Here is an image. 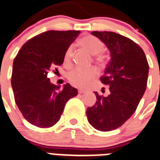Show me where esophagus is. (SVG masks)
Segmentation results:
<instances>
[{"label":"esophagus","mask_w":160,"mask_h":160,"mask_svg":"<svg viewBox=\"0 0 160 160\" xmlns=\"http://www.w3.org/2000/svg\"><path fill=\"white\" fill-rule=\"evenodd\" d=\"M85 92H86V90H84V89H82V88L78 89L79 94H83V93H85Z\"/></svg>","instance_id":"obj_1"}]
</instances>
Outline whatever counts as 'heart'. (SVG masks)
Wrapping results in <instances>:
<instances>
[{
    "mask_svg": "<svg viewBox=\"0 0 160 160\" xmlns=\"http://www.w3.org/2000/svg\"><path fill=\"white\" fill-rule=\"evenodd\" d=\"M80 45L82 48L89 51L92 54H96V59L99 61L102 60L101 53L105 48L103 42L98 37L88 35L83 37L80 40ZM72 55H73V47L70 46L66 48V52L63 57V62L66 66H70L72 62ZM98 74L97 69L91 67H75L68 73L69 82L74 86L85 88L87 87L92 79H94Z\"/></svg>",
    "mask_w": 160,
    "mask_h": 160,
    "instance_id": "heart-1",
    "label": "heart"
}]
</instances>
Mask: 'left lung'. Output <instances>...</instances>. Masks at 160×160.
Returning a JSON list of instances; mask_svg holds the SVG:
<instances>
[{
  "mask_svg": "<svg viewBox=\"0 0 160 160\" xmlns=\"http://www.w3.org/2000/svg\"><path fill=\"white\" fill-rule=\"evenodd\" d=\"M109 48L111 60L101 76V82L109 85L108 96L94 92L97 101L86 112L88 123L101 131L120 126L136 112L145 93L149 66L144 51L126 37L111 31H92Z\"/></svg>",
  "mask_w": 160,
  "mask_h": 160,
  "instance_id": "8db88e82",
  "label": "left lung"
}]
</instances>
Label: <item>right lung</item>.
Instances as JSON below:
<instances>
[{
    "label": "right lung",
    "mask_w": 160,
    "mask_h": 160,
    "mask_svg": "<svg viewBox=\"0 0 160 160\" xmlns=\"http://www.w3.org/2000/svg\"><path fill=\"white\" fill-rule=\"evenodd\" d=\"M79 34L80 31L43 32L28 40L15 57L11 79L15 102L31 124L40 128L54 125L66 102L78 95V89L69 83L63 88L52 84L48 73L58 71L66 48Z\"/></svg>",
    "instance_id": "add662e5"
}]
</instances>
